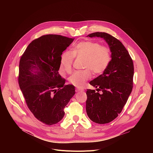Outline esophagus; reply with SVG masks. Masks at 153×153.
<instances>
[{
	"mask_svg": "<svg viewBox=\"0 0 153 153\" xmlns=\"http://www.w3.org/2000/svg\"><path fill=\"white\" fill-rule=\"evenodd\" d=\"M76 92H81V91H84V90L82 88H76Z\"/></svg>",
	"mask_w": 153,
	"mask_h": 153,
	"instance_id": "34e87169",
	"label": "esophagus"
}]
</instances>
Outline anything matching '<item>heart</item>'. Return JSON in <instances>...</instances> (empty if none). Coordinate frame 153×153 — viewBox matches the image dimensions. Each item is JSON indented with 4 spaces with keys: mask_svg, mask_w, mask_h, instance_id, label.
<instances>
[{
    "mask_svg": "<svg viewBox=\"0 0 153 153\" xmlns=\"http://www.w3.org/2000/svg\"><path fill=\"white\" fill-rule=\"evenodd\" d=\"M74 57L84 58L83 67L86 68L75 72L69 77L70 83L79 88L90 79L91 71L95 74H100L107 69L111 60V54L110 48L102 46L98 42H80L72 51H65L60 55V70L62 73H71Z\"/></svg>",
    "mask_w": 153,
    "mask_h": 153,
    "instance_id": "heart-1",
    "label": "heart"
}]
</instances>
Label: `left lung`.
<instances>
[{"label":"left lung","mask_w":153,"mask_h":153,"mask_svg":"<svg viewBox=\"0 0 153 153\" xmlns=\"http://www.w3.org/2000/svg\"><path fill=\"white\" fill-rule=\"evenodd\" d=\"M87 37L103 38L110 47L111 60L107 69L90 84L97 88L87 90L86 111L88 117L99 124L108 123L121 113L133 87V60L122 42L106 33L96 32Z\"/></svg>","instance_id":"left-lung-1"}]
</instances>
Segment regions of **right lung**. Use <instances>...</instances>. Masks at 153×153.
Masks as SVG:
<instances>
[{
	"label": "right lung",
	"instance_id": "obj_1",
	"mask_svg": "<svg viewBox=\"0 0 153 153\" xmlns=\"http://www.w3.org/2000/svg\"><path fill=\"white\" fill-rule=\"evenodd\" d=\"M74 39L47 34L33 40L19 62V85L34 117L51 125L60 121L64 108L75 94L59 74L60 57ZM58 90H56V89Z\"/></svg>",
	"mask_w": 153,
	"mask_h": 153
}]
</instances>
